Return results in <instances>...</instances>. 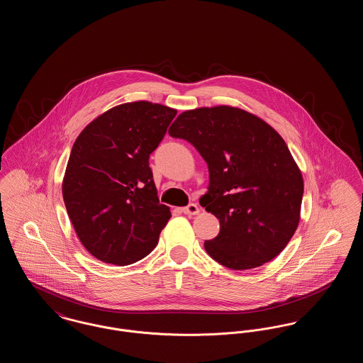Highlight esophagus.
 Listing matches in <instances>:
<instances>
[{"label": "esophagus", "mask_w": 363, "mask_h": 363, "mask_svg": "<svg viewBox=\"0 0 363 363\" xmlns=\"http://www.w3.org/2000/svg\"><path fill=\"white\" fill-rule=\"evenodd\" d=\"M182 212H184L185 215H196V213L200 212V208L197 207V204L190 203L189 206L182 208Z\"/></svg>", "instance_id": "obj_1"}]
</instances>
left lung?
I'll use <instances>...</instances> for the list:
<instances>
[{"instance_id":"obj_1","label":"left lung","mask_w":363,"mask_h":363,"mask_svg":"<svg viewBox=\"0 0 363 363\" xmlns=\"http://www.w3.org/2000/svg\"><path fill=\"white\" fill-rule=\"evenodd\" d=\"M207 162L209 185L201 207L220 223L204 242L208 255L230 269H252L275 259L299 223L303 179L274 128L241 108L189 110L169 129Z\"/></svg>"}]
</instances>
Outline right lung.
I'll return each instance as SVG.
<instances>
[{"mask_svg":"<svg viewBox=\"0 0 363 363\" xmlns=\"http://www.w3.org/2000/svg\"><path fill=\"white\" fill-rule=\"evenodd\" d=\"M175 114L162 104H120L76 138L62 196L79 240L94 257L123 267L155 249L172 213L159 203L150 155Z\"/></svg>","mask_w":363,"mask_h":363,"instance_id":"add662e5","label":"right lung"}]
</instances>
